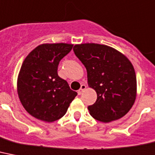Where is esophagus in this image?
<instances>
[{
    "label": "esophagus",
    "instance_id": "34e87169",
    "mask_svg": "<svg viewBox=\"0 0 155 155\" xmlns=\"http://www.w3.org/2000/svg\"><path fill=\"white\" fill-rule=\"evenodd\" d=\"M86 87H87V86L85 85V84H82L81 87H80V90L78 91V95H81L82 92H83V91H84L86 89Z\"/></svg>",
    "mask_w": 155,
    "mask_h": 155
}]
</instances>
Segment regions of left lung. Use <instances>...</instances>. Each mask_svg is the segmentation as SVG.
<instances>
[{"mask_svg":"<svg viewBox=\"0 0 155 155\" xmlns=\"http://www.w3.org/2000/svg\"><path fill=\"white\" fill-rule=\"evenodd\" d=\"M73 51L86 68L88 86L97 93L95 104L87 107L91 115L103 123L124 116L136 98V75L130 60L99 44L76 45Z\"/></svg>","mask_w":155,"mask_h":155,"instance_id":"8db88e82","label":"left lung"}]
</instances>
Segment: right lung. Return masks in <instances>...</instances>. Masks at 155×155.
Listing matches in <instances>:
<instances>
[{
  "label": "right lung",
  "instance_id": "obj_1",
  "mask_svg": "<svg viewBox=\"0 0 155 155\" xmlns=\"http://www.w3.org/2000/svg\"><path fill=\"white\" fill-rule=\"evenodd\" d=\"M72 47L64 43L39 45L24 60L17 92L25 110L36 119L48 123L58 120L77 95L57 73L59 63Z\"/></svg>",
  "mask_w": 155,
  "mask_h": 155
}]
</instances>
